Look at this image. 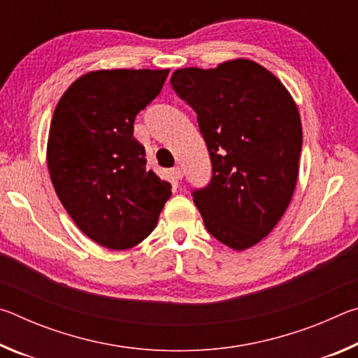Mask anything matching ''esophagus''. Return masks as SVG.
I'll return each mask as SVG.
<instances>
[{
	"label": "esophagus",
	"mask_w": 358,
	"mask_h": 358,
	"mask_svg": "<svg viewBox=\"0 0 358 358\" xmlns=\"http://www.w3.org/2000/svg\"><path fill=\"white\" fill-rule=\"evenodd\" d=\"M171 173H172V177H173L175 180H181V178H183V171H181L180 167H173L172 171H171Z\"/></svg>",
	"instance_id": "esophagus-1"
}]
</instances>
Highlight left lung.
Wrapping results in <instances>:
<instances>
[{"instance_id":"8db88e82","label":"left lung","mask_w":358,"mask_h":358,"mask_svg":"<svg viewBox=\"0 0 358 358\" xmlns=\"http://www.w3.org/2000/svg\"><path fill=\"white\" fill-rule=\"evenodd\" d=\"M173 92L197 113L210 183L192 191L208 232L237 251L259 243L289 207L299 177L301 121L292 96L251 59L185 68Z\"/></svg>"}]
</instances>
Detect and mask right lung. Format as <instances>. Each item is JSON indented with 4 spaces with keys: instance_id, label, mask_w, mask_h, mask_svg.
Segmentation results:
<instances>
[{
    "instance_id": "right-lung-1",
    "label": "right lung",
    "mask_w": 358,
    "mask_h": 358,
    "mask_svg": "<svg viewBox=\"0 0 358 358\" xmlns=\"http://www.w3.org/2000/svg\"><path fill=\"white\" fill-rule=\"evenodd\" d=\"M169 69H112L82 76L53 113L47 166L77 227L108 250H129L153 232L172 185L147 171L134 120Z\"/></svg>"
}]
</instances>
